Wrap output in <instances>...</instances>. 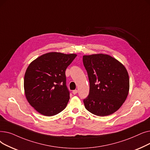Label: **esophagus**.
Segmentation results:
<instances>
[{"label":"esophagus","instance_id":"obj_1","mask_svg":"<svg viewBox=\"0 0 150 150\" xmlns=\"http://www.w3.org/2000/svg\"><path fill=\"white\" fill-rule=\"evenodd\" d=\"M77 92H78L77 90H74L73 91V93L74 95H76V94L77 93Z\"/></svg>","mask_w":150,"mask_h":150}]
</instances>
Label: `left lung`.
<instances>
[{"label": "left lung", "instance_id": "1", "mask_svg": "<svg viewBox=\"0 0 150 150\" xmlns=\"http://www.w3.org/2000/svg\"><path fill=\"white\" fill-rule=\"evenodd\" d=\"M83 63L90 82L89 94L83 99L85 108L100 117L116 112L129 93V75L125 67L103 54L83 55Z\"/></svg>", "mask_w": 150, "mask_h": 150}]
</instances>
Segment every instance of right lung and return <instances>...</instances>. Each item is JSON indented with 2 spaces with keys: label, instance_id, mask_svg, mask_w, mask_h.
<instances>
[{
  "label": "right lung",
  "instance_id": "1",
  "mask_svg": "<svg viewBox=\"0 0 150 150\" xmlns=\"http://www.w3.org/2000/svg\"><path fill=\"white\" fill-rule=\"evenodd\" d=\"M77 55L49 52L28 65L24 76L25 95L39 113L53 116L65 109L69 99L65 71Z\"/></svg>",
  "mask_w": 150,
  "mask_h": 150
}]
</instances>
